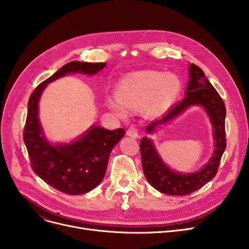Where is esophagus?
<instances>
[{
	"instance_id": "34e87169",
	"label": "esophagus",
	"mask_w": 249,
	"mask_h": 249,
	"mask_svg": "<svg viewBox=\"0 0 249 249\" xmlns=\"http://www.w3.org/2000/svg\"><path fill=\"white\" fill-rule=\"evenodd\" d=\"M126 134L130 137H133V138H137L138 137V130L134 127V126H131L128 130Z\"/></svg>"
}]
</instances>
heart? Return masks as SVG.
Segmentation results:
<instances>
[{
    "instance_id": "1",
    "label": "heart",
    "mask_w": 249,
    "mask_h": 249,
    "mask_svg": "<svg viewBox=\"0 0 249 249\" xmlns=\"http://www.w3.org/2000/svg\"><path fill=\"white\" fill-rule=\"evenodd\" d=\"M180 81L173 73L137 71L123 77L117 84L114 98L107 99L108 107L118 116L126 118L128 111L143 106L147 115L164 111L180 91Z\"/></svg>"
}]
</instances>
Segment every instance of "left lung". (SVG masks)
Returning <instances> with one entry per match:
<instances>
[{
  "mask_svg": "<svg viewBox=\"0 0 249 249\" xmlns=\"http://www.w3.org/2000/svg\"><path fill=\"white\" fill-rule=\"evenodd\" d=\"M189 71L190 80L187 85L185 98L169 109L160 119L147 125L145 130L148 134H153L159 127L171 122L189 107L201 106L208 114L213 127L215 149L210 160L200 171L182 174L169 168L163 162L152 140L143 137L140 140L143 173L154 189L166 195L185 196L205 186L216 176L221 158L226 148V108L224 102L199 67L192 63Z\"/></svg>",
  "mask_w": 249,
  "mask_h": 249,
  "instance_id": "8db88e82",
  "label": "left lung"
}]
</instances>
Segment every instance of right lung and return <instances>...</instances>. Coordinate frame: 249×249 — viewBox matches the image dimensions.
Segmentation results:
<instances>
[{"label": "right lung", "instance_id": "add662e5", "mask_svg": "<svg viewBox=\"0 0 249 249\" xmlns=\"http://www.w3.org/2000/svg\"><path fill=\"white\" fill-rule=\"evenodd\" d=\"M106 67L105 62L71 61L39 85L28 102L24 142L33 172L46 184L69 195H82L95 189L102 181L110 153L121 140L125 130H107L93 125L71 143H51L45 138L38 117V103L46 86L68 73L96 74Z\"/></svg>", "mask_w": 249, "mask_h": 249}]
</instances>
